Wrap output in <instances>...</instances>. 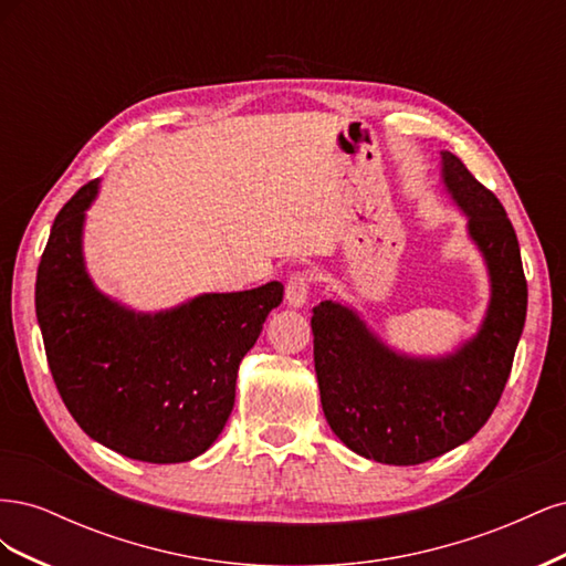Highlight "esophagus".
Returning <instances> with one entry per match:
<instances>
[{"mask_svg":"<svg viewBox=\"0 0 566 566\" xmlns=\"http://www.w3.org/2000/svg\"><path fill=\"white\" fill-rule=\"evenodd\" d=\"M310 287H312V276L304 271L293 273L285 283V300L290 306H302L310 297Z\"/></svg>","mask_w":566,"mask_h":566,"instance_id":"1","label":"esophagus"}]
</instances>
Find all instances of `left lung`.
<instances>
[{
	"label": "left lung",
	"mask_w": 566,
	"mask_h": 566,
	"mask_svg": "<svg viewBox=\"0 0 566 566\" xmlns=\"http://www.w3.org/2000/svg\"><path fill=\"white\" fill-rule=\"evenodd\" d=\"M441 175L489 266L491 302L479 333L455 354L413 358L389 349L345 304L325 300L312 316L325 420L345 447L385 465H420L482 430L526 321L520 243L501 200L449 150Z\"/></svg>",
	"instance_id": "obj_1"
}]
</instances>
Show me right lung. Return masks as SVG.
<instances>
[{
	"label": "right lung",
	"mask_w": 566,
	"mask_h": 566,
	"mask_svg": "<svg viewBox=\"0 0 566 566\" xmlns=\"http://www.w3.org/2000/svg\"><path fill=\"white\" fill-rule=\"evenodd\" d=\"M98 179L63 205L42 252L35 310L51 378L94 441L144 462L208 451L235 401V378L283 285L212 293L160 314L101 295L82 260L84 210Z\"/></svg>",
	"instance_id": "right-lung-1"
}]
</instances>
